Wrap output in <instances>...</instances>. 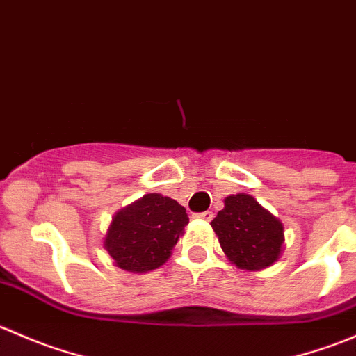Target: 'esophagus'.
<instances>
[{
  "label": "esophagus",
  "mask_w": 356,
  "mask_h": 356,
  "mask_svg": "<svg viewBox=\"0 0 356 356\" xmlns=\"http://www.w3.org/2000/svg\"><path fill=\"white\" fill-rule=\"evenodd\" d=\"M195 217L196 218H203V220H211V218H213V211H210V210L201 211V213H196Z\"/></svg>",
  "instance_id": "34e87169"
}]
</instances>
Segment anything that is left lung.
Listing matches in <instances>:
<instances>
[{"label":"left lung","instance_id":"1","mask_svg":"<svg viewBox=\"0 0 356 356\" xmlns=\"http://www.w3.org/2000/svg\"><path fill=\"white\" fill-rule=\"evenodd\" d=\"M224 203L211 227L229 260L246 270L274 264L284 243V227L279 218L250 195L229 196Z\"/></svg>","mask_w":356,"mask_h":356}]
</instances>
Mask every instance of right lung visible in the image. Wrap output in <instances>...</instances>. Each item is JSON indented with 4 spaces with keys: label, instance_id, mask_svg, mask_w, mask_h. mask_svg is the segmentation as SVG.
<instances>
[{
    "label": "right lung",
    "instance_id": "obj_1",
    "mask_svg": "<svg viewBox=\"0 0 356 356\" xmlns=\"http://www.w3.org/2000/svg\"><path fill=\"white\" fill-rule=\"evenodd\" d=\"M188 224L186 208L177 201L156 193L146 195L115 215L105 250L117 267L143 274L167 261Z\"/></svg>",
    "mask_w": 356,
    "mask_h": 356
}]
</instances>
